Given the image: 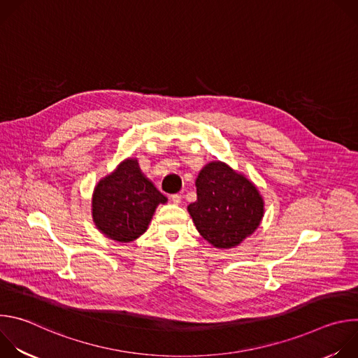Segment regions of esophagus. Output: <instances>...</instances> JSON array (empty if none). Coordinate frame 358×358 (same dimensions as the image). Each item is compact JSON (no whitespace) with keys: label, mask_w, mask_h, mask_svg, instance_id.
<instances>
[{"label":"esophagus","mask_w":358,"mask_h":358,"mask_svg":"<svg viewBox=\"0 0 358 358\" xmlns=\"http://www.w3.org/2000/svg\"><path fill=\"white\" fill-rule=\"evenodd\" d=\"M171 201L176 203V206H178V203H181V201H182V195L181 194H173Z\"/></svg>","instance_id":"1"}]
</instances>
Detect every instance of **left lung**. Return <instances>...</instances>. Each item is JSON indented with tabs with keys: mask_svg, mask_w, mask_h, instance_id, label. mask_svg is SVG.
Instances as JSON below:
<instances>
[{
	"mask_svg": "<svg viewBox=\"0 0 358 358\" xmlns=\"http://www.w3.org/2000/svg\"><path fill=\"white\" fill-rule=\"evenodd\" d=\"M196 201L188 213L199 235L218 249L238 246L264 218L265 202L245 176L222 162H211L196 180Z\"/></svg>",
	"mask_w": 358,
	"mask_h": 358,
	"instance_id": "left-lung-1",
	"label": "left lung"
}]
</instances>
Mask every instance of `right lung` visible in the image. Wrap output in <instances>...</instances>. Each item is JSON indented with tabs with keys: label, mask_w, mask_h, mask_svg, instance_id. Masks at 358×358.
<instances>
[{
	"label": "right lung",
	"mask_w": 358,
	"mask_h": 358,
	"mask_svg": "<svg viewBox=\"0 0 358 358\" xmlns=\"http://www.w3.org/2000/svg\"><path fill=\"white\" fill-rule=\"evenodd\" d=\"M164 196L140 170L136 159L122 162L101 178L92 196V217L96 228L117 242H131L147 227Z\"/></svg>",
	"instance_id": "right-lung-1"
}]
</instances>
